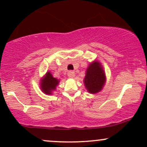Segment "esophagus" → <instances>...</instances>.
I'll list each match as a JSON object with an SVG mask.
<instances>
[{
	"label": "esophagus",
	"instance_id": "esophagus-1",
	"mask_svg": "<svg viewBox=\"0 0 147 147\" xmlns=\"http://www.w3.org/2000/svg\"><path fill=\"white\" fill-rule=\"evenodd\" d=\"M68 75L70 77H75V72L72 71V70H69V71L68 72Z\"/></svg>",
	"mask_w": 147,
	"mask_h": 147
}]
</instances>
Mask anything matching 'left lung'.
<instances>
[{"instance_id": "left-lung-1", "label": "left lung", "mask_w": 147, "mask_h": 147, "mask_svg": "<svg viewBox=\"0 0 147 147\" xmlns=\"http://www.w3.org/2000/svg\"><path fill=\"white\" fill-rule=\"evenodd\" d=\"M105 81V75L100 63L95 61L90 65L86 71L84 84L90 93H96L102 89Z\"/></svg>"}]
</instances>
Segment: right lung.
<instances>
[{
  "mask_svg": "<svg viewBox=\"0 0 147 147\" xmlns=\"http://www.w3.org/2000/svg\"><path fill=\"white\" fill-rule=\"evenodd\" d=\"M59 80L54 78L50 72H47L45 79L41 82L42 90L47 94H50L51 92L55 90L56 86L59 84Z\"/></svg>",
  "mask_w": 147,
  "mask_h": 147,
  "instance_id": "1",
  "label": "right lung"
}]
</instances>
